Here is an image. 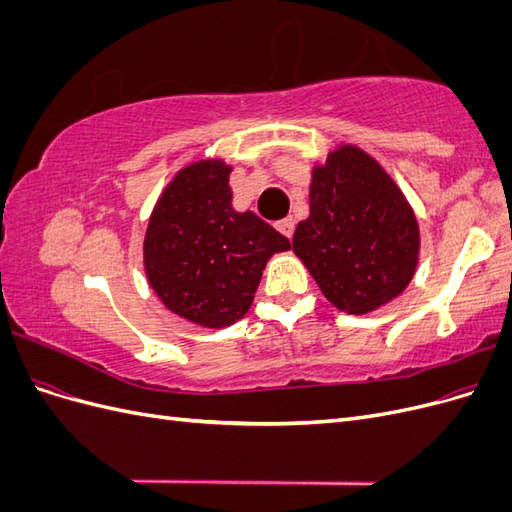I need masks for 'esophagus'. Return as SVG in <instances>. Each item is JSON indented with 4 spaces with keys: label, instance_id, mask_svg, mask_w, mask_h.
Segmentation results:
<instances>
[{
    "label": "esophagus",
    "instance_id": "esophagus-1",
    "mask_svg": "<svg viewBox=\"0 0 512 512\" xmlns=\"http://www.w3.org/2000/svg\"><path fill=\"white\" fill-rule=\"evenodd\" d=\"M275 228L280 230L284 237H288V239H290V237H292V232H294V220H292V218H284V220H280V222L275 224Z\"/></svg>",
    "mask_w": 512,
    "mask_h": 512
}]
</instances>
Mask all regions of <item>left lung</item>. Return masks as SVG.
Here are the masks:
<instances>
[{
	"label": "left lung",
	"instance_id": "1",
	"mask_svg": "<svg viewBox=\"0 0 512 512\" xmlns=\"http://www.w3.org/2000/svg\"><path fill=\"white\" fill-rule=\"evenodd\" d=\"M418 250L410 203L367 151L339 145L314 166L292 252L331 305L359 316L393 301L412 282Z\"/></svg>",
	"mask_w": 512,
	"mask_h": 512
}]
</instances>
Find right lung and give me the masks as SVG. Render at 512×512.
<instances>
[{"label": "right lung", "mask_w": 512, "mask_h": 512, "mask_svg": "<svg viewBox=\"0 0 512 512\" xmlns=\"http://www.w3.org/2000/svg\"><path fill=\"white\" fill-rule=\"evenodd\" d=\"M230 166H183L160 194L143 241L147 282L170 312L198 327H230L252 307L262 271L290 241L254 211L232 209Z\"/></svg>", "instance_id": "1"}]
</instances>
